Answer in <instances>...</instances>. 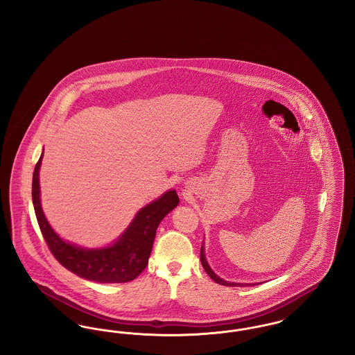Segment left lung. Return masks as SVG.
Here are the masks:
<instances>
[{"instance_id": "8db88e82", "label": "left lung", "mask_w": 355, "mask_h": 355, "mask_svg": "<svg viewBox=\"0 0 355 355\" xmlns=\"http://www.w3.org/2000/svg\"><path fill=\"white\" fill-rule=\"evenodd\" d=\"M201 263H202L203 269H205V271L209 274V277H210L213 281H216L217 284L223 285V286H236V285H239V286H241V284H234V282H227V281H223V279H220L218 275H216V274H214V271L210 269V266H209V265H207V262H206V258H205V254H203V246L201 248Z\"/></svg>"}]
</instances>
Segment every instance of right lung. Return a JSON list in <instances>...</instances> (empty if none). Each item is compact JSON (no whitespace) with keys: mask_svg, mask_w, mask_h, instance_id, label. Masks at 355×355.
I'll return each mask as SVG.
<instances>
[{"mask_svg":"<svg viewBox=\"0 0 355 355\" xmlns=\"http://www.w3.org/2000/svg\"><path fill=\"white\" fill-rule=\"evenodd\" d=\"M42 155L34 168L32 197L41 233L54 258L69 271L87 281L122 284L135 279L148 265L159 222L180 202L175 190L166 191L157 201L142 207L113 245L103 249H83L57 236L44 216L38 181Z\"/></svg>","mask_w":355,"mask_h":355,"instance_id":"1","label":"right lung"}]
</instances>
